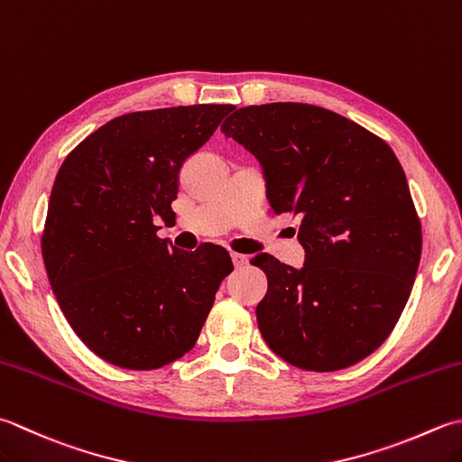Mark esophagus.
<instances>
[{"mask_svg":"<svg viewBox=\"0 0 462 462\" xmlns=\"http://www.w3.org/2000/svg\"><path fill=\"white\" fill-rule=\"evenodd\" d=\"M230 256H232V262H234V266H236V268H244L248 264V258L244 254H238V252H232Z\"/></svg>","mask_w":462,"mask_h":462,"instance_id":"esophagus-1","label":"esophagus"}]
</instances>
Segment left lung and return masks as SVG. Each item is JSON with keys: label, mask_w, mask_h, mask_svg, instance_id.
I'll use <instances>...</instances> for the list:
<instances>
[{"label": "left lung", "mask_w": 462, "mask_h": 462, "mask_svg": "<svg viewBox=\"0 0 462 462\" xmlns=\"http://www.w3.org/2000/svg\"><path fill=\"white\" fill-rule=\"evenodd\" d=\"M226 138L264 168L274 214L298 218L300 270L270 254L268 291L256 306L270 350L302 370L330 373L383 345L409 300L422 230L404 170L391 146L319 106H248L222 124Z\"/></svg>", "instance_id": "1"}]
</instances>
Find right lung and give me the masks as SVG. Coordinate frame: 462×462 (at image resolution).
<instances>
[{"mask_svg": "<svg viewBox=\"0 0 462 462\" xmlns=\"http://www.w3.org/2000/svg\"><path fill=\"white\" fill-rule=\"evenodd\" d=\"M230 104L117 116L68 153L51 188L42 256L51 291L84 345L106 363L153 370L194 348L230 254L170 248L180 170Z\"/></svg>", "mask_w": 462, "mask_h": 462, "instance_id": "add662e5", "label": "right lung"}]
</instances>
